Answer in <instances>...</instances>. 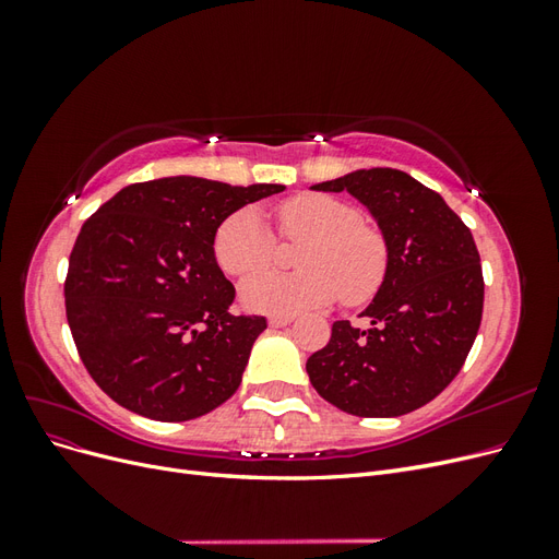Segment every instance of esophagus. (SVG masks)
<instances>
[{
  "label": "esophagus",
  "instance_id": "34e87169",
  "mask_svg": "<svg viewBox=\"0 0 559 559\" xmlns=\"http://www.w3.org/2000/svg\"><path fill=\"white\" fill-rule=\"evenodd\" d=\"M292 321H294V317H282V314H277V317H270L267 324L273 326V329H284V326H289Z\"/></svg>",
  "mask_w": 559,
  "mask_h": 559
}]
</instances>
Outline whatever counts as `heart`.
Instances as JSON below:
<instances>
[{"label":"heart","instance_id":"1","mask_svg":"<svg viewBox=\"0 0 559 559\" xmlns=\"http://www.w3.org/2000/svg\"><path fill=\"white\" fill-rule=\"evenodd\" d=\"M280 224L289 238H308L298 251L296 273L263 270L240 284L247 310L294 314L324 308L341 296L345 306L373 298L386 277L389 247L384 235L361 222V212L333 195H300L280 207ZM214 257L228 275H250L275 257V235L261 207L233 212L214 235Z\"/></svg>","mask_w":559,"mask_h":559}]
</instances>
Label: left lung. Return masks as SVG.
<instances>
[{"label":"left lung","instance_id":"obj_1","mask_svg":"<svg viewBox=\"0 0 559 559\" xmlns=\"http://www.w3.org/2000/svg\"><path fill=\"white\" fill-rule=\"evenodd\" d=\"M357 198L389 247V270L361 317L333 321L306 368L321 399L357 417H399L436 399L460 373L483 319V267L471 230L445 200L392 167L310 186Z\"/></svg>","mask_w":559,"mask_h":559}]
</instances>
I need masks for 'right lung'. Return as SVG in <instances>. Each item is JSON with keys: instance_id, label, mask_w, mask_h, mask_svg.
<instances>
[{"instance_id": "right-lung-1", "label": "right lung", "mask_w": 559, "mask_h": 559, "mask_svg": "<svg viewBox=\"0 0 559 559\" xmlns=\"http://www.w3.org/2000/svg\"><path fill=\"white\" fill-rule=\"evenodd\" d=\"M282 183L163 177L126 186L74 242L64 308L83 366L118 405L186 421L228 401L265 317H235L214 235Z\"/></svg>"}]
</instances>
